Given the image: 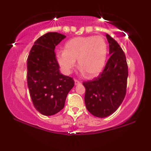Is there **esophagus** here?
<instances>
[{
    "label": "esophagus",
    "instance_id": "34e87169",
    "mask_svg": "<svg viewBox=\"0 0 151 151\" xmlns=\"http://www.w3.org/2000/svg\"><path fill=\"white\" fill-rule=\"evenodd\" d=\"M74 84H75V85H79V84H81V81L77 80V79H74Z\"/></svg>",
    "mask_w": 151,
    "mask_h": 151
}]
</instances>
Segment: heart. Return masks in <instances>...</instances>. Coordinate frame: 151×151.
Here are the masks:
<instances>
[{
	"mask_svg": "<svg viewBox=\"0 0 151 151\" xmlns=\"http://www.w3.org/2000/svg\"><path fill=\"white\" fill-rule=\"evenodd\" d=\"M107 44L101 36L74 37L67 41L64 51L56 54V59L62 72L70 74L76 65L89 77L98 75L105 65Z\"/></svg>",
	"mask_w": 151,
	"mask_h": 151,
	"instance_id": "1",
	"label": "heart"
}]
</instances>
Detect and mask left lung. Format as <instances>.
<instances>
[{
    "mask_svg": "<svg viewBox=\"0 0 151 151\" xmlns=\"http://www.w3.org/2000/svg\"><path fill=\"white\" fill-rule=\"evenodd\" d=\"M110 58L97 77L84 81V102L87 110L94 116L104 118L120 106L126 93L128 65L125 53L113 37L106 35Z\"/></svg>",
    "mask_w": 151,
    "mask_h": 151,
    "instance_id": "8db88e82",
    "label": "left lung"
}]
</instances>
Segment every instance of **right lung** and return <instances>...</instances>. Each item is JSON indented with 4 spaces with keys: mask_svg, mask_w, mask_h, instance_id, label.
<instances>
[{
    "mask_svg": "<svg viewBox=\"0 0 151 151\" xmlns=\"http://www.w3.org/2000/svg\"><path fill=\"white\" fill-rule=\"evenodd\" d=\"M66 36L47 32L40 37L31 48L27 60V86L35 108L42 115L52 116L65 106L69 91L74 85L72 77L60 72L55 52Z\"/></svg>",
    "mask_w": 151,
    "mask_h": 151,
    "instance_id": "1",
    "label": "right lung"
}]
</instances>
